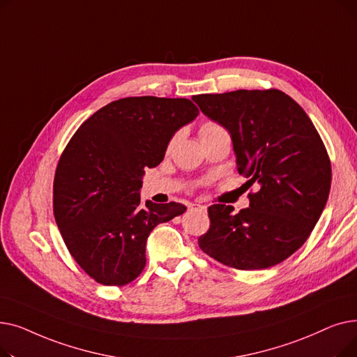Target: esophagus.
<instances>
[{
    "instance_id": "obj_1",
    "label": "esophagus",
    "mask_w": 357,
    "mask_h": 357,
    "mask_svg": "<svg viewBox=\"0 0 357 357\" xmlns=\"http://www.w3.org/2000/svg\"><path fill=\"white\" fill-rule=\"evenodd\" d=\"M188 210H191V211H201V213H205V211H207V207H205V205H199V204H190Z\"/></svg>"
}]
</instances>
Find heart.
Returning a JSON list of instances; mask_svg holds the SVG:
<instances>
[{
  "instance_id": "1",
  "label": "heart",
  "mask_w": 357,
  "mask_h": 357,
  "mask_svg": "<svg viewBox=\"0 0 357 357\" xmlns=\"http://www.w3.org/2000/svg\"><path fill=\"white\" fill-rule=\"evenodd\" d=\"M220 130H222V127H221L220 124H217V123H205V124H202V127L199 128V136H201V139H204V137H207V136H210V135L217 133V131H220ZM178 136H179V133H175L171 139H169L167 146H166V150H171V149L174 147V144H175Z\"/></svg>"
}]
</instances>
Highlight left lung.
Instances as JSON below:
<instances>
[{
    "label": "left lung",
    "mask_w": 357,
    "mask_h": 357,
    "mask_svg": "<svg viewBox=\"0 0 357 357\" xmlns=\"http://www.w3.org/2000/svg\"><path fill=\"white\" fill-rule=\"evenodd\" d=\"M233 139L238 174L246 175L250 205L208 208L210 229L199 249L220 264L255 271L288 259L310 237L328 199L331 163L317 128L279 89H237L192 98Z\"/></svg>",
    "instance_id": "8db88e82"
}]
</instances>
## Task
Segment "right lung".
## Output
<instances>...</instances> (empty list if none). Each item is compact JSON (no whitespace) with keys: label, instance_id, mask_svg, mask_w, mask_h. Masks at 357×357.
<instances>
[{"label":"right lung","instance_id":"add662e5","mask_svg":"<svg viewBox=\"0 0 357 357\" xmlns=\"http://www.w3.org/2000/svg\"><path fill=\"white\" fill-rule=\"evenodd\" d=\"M198 112L186 98H121L93 112L66 144L53 214L70 256L98 284L135 280L150 231L185 213L178 202L142 204L139 191L144 169L162 162L169 139Z\"/></svg>","mask_w":357,"mask_h":357}]
</instances>
